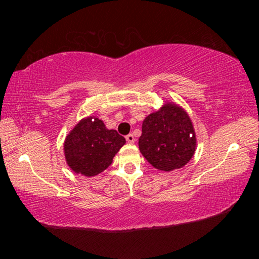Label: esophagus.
<instances>
[{"mask_svg": "<svg viewBox=\"0 0 259 259\" xmlns=\"http://www.w3.org/2000/svg\"><path fill=\"white\" fill-rule=\"evenodd\" d=\"M125 139H126V142H128L129 144H134L135 143V137H134V135H128V136H126V137H125Z\"/></svg>", "mask_w": 259, "mask_h": 259, "instance_id": "34e87169", "label": "esophagus"}]
</instances>
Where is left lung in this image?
<instances>
[{"label":"left lung","instance_id":"obj_1","mask_svg":"<svg viewBox=\"0 0 259 259\" xmlns=\"http://www.w3.org/2000/svg\"><path fill=\"white\" fill-rule=\"evenodd\" d=\"M143 156L161 171L186 165L196 150V134L190 115L174 102H165L144 119L138 140Z\"/></svg>","mask_w":259,"mask_h":259}]
</instances>
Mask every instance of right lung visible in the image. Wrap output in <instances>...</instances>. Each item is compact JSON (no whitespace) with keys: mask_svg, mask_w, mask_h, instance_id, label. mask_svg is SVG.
Segmentation results:
<instances>
[{"mask_svg":"<svg viewBox=\"0 0 259 259\" xmlns=\"http://www.w3.org/2000/svg\"><path fill=\"white\" fill-rule=\"evenodd\" d=\"M125 144L116 130L107 129L99 117H83L64 142V155L72 171L94 177L112 164L113 157Z\"/></svg>","mask_w":259,"mask_h":259,"instance_id":"1","label":"right lung"}]
</instances>
